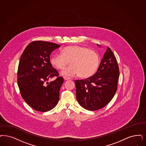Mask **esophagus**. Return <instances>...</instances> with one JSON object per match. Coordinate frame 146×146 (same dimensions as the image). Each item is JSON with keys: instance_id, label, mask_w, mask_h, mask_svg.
Returning <instances> with one entry per match:
<instances>
[{"instance_id": "34e87169", "label": "esophagus", "mask_w": 146, "mask_h": 146, "mask_svg": "<svg viewBox=\"0 0 146 146\" xmlns=\"http://www.w3.org/2000/svg\"><path fill=\"white\" fill-rule=\"evenodd\" d=\"M63 78H64V80H70V78H69V77H66V76H64L63 77Z\"/></svg>"}]
</instances>
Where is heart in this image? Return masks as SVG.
<instances>
[{
    "label": "heart",
    "instance_id": "heart-1",
    "mask_svg": "<svg viewBox=\"0 0 146 146\" xmlns=\"http://www.w3.org/2000/svg\"><path fill=\"white\" fill-rule=\"evenodd\" d=\"M51 65L58 70L63 69L70 62L71 65L61 72V75L72 77L78 75L88 78L97 71L100 58L96 51L86 46L71 45L64 48L61 54H54L50 60Z\"/></svg>",
    "mask_w": 146,
    "mask_h": 146
}]
</instances>
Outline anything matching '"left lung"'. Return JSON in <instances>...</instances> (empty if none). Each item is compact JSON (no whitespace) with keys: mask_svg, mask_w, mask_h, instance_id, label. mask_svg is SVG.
<instances>
[{"mask_svg":"<svg viewBox=\"0 0 146 146\" xmlns=\"http://www.w3.org/2000/svg\"><path fill=\"white\" fill-rule=\"evenodd\" d=\"M119 74L116 58L107 47L97 72L84 80H76L77 102L83 108L90 111L104 107L116 92Z\"/></svg>","mask_w":146,"mask_h":146,"instance_id":"8db88e82","label":"left lung"}]
</instances>
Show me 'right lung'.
I'll use <instances>...</instances> for the list:
<instances>
[{"label": "right lung", "instance_id": "1", "mask_svg": "<svg viewBox=\"0 0 146 146\" xmlns=\"http://www.w3.org/2000/svg\"><path fill=\"white\" fill-rule=\"evenodd\" d=\"M57 44L34 41L24 50L17 72V83L22 97L35 110L46 112L56 107L60 99V90L63 78L50 60L51 53L60 48ZM56 79L49 83L50 78ZM47 82L45 86L44 83Z\"/></svg>", "mask_w": 146, "mask_h": 146}]
</instances>
